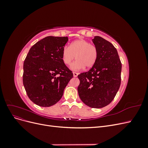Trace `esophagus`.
Wrapping results in <instances>:
<instances>
[{
	"mask_svg": "<svg viewBox=\"0 0 148 148\" xmlns=\"http://www.w3.org/2000/svg\"><path fill=\"white\" fill-rule=\"evenodd\" d=\"M73 77H77V76H78V73H77V72H73Z\"/></svg>",
	"mask_w": 148,
	"mask_h": 148,
	"instance_id": "1",
	"label": "esophagus"
}]
</instances>
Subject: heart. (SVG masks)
Here are the masks:
<instances>
[{
	"mask_svg": "<svg viewBox=\"0 0 148 148\" xmlns=\"http://www.w3.org/2000/svg\"><path fill=\"white\" fill-rule=\"evenodd\" d=\"M98 52L97 47L85 39H78L65 46L62 50V58L64 63L69 65L76 57V61L70 65V69L78 71L85 66L91 68L96 64Z\"/></svg>",
	"mask_w": 148,
	"mask_h": 148,
	"instance_id": "1",
	"label": "heart"
}]
</instances>
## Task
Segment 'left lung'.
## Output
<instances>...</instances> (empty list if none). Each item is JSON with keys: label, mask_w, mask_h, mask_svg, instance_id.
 <instances>
[{"label": "left lung", "mask_w": 148, "mask_h": 148, "mask_svg": "<svg viewBox=\"0 0 148 148\" xmlns=\"http://www.w3.org/2000/svg\"><path fill=\"white\" fill-rule=\"evenodd\" d=\"M92 41L97 49V59L88 71L78 75V92L85 104L98 109L109 104L119 91L122 64L112 44L100 36Z\"/></svg>", "instance_id": "8db88e82"}]
</instances>
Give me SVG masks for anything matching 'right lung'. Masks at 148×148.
I'll use <instances>...</instances> for the list:
<instances>
[{
	"label": "right lung",
	"mask_w": 148,
	"mask_h": 148,
	"mask_svg": "<svg viewBox=\"0 0 148 148\" xmlns=\"http://www.w3.org/2000/svg\"><path fill=\"white\" fill-rule=\"evenodd\" d=\"M68 41V37H46L31 47L26 56L23 83L28 97L38 106L56 104L73 78L62 58Z\"/></svg>",
	"instance_id": "1"
}]
</instances>
